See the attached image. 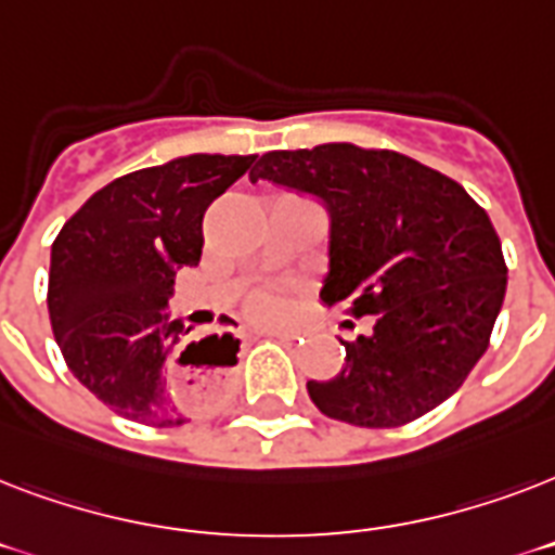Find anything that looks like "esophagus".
Returning a JSON list of instances; mask_svg holds the SVG:
<instances>
[{"mask_svg":"<svg viewBox=\"0 0 555 555\" xmlns=\"http://www.w3.org/2000/svg\"><path fill=\"white\" fill-rule=\"evenodd\" d=\"M261 337H276V339H296L299 334L296 331H261Z\"/></svg>","mask_w":555,"mask_h":555,"instance_id":"1","label":"esophagus"}]
</instances>
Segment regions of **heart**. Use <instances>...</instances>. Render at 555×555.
Segmentation results:
<instances>
[{
    "mask_svg": "<svg viewBox=\"0 0 555 555\" xmlns=\"http://www.w3.org/2000/svg\"><path fill=\"white\" fill-rule=\"evenodd\" d=\"M250 311L253 317H259V320L264 322H279L287 313V305L285 299L276 294H259L250 302Z\"/></svg>",
    "mask_w": 555,
    "mask_h": 555,
    "instance_id": "b5f03b06",
    "label": "heart"
}]
</instances>
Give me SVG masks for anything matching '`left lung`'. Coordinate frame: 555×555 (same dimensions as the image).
<instances>
[{"label": "left lung", "instance_id": "1", "mask_svg": "<svg viewBox=\"0 0 555 555\" xmlns=\"http://www.w3.org/2000/svg\"><path fill=\"white\" fill-rule=\"evenodd\" d=\"M317 195L331 216L320 299L374 317L346 343L337 377L308 379L334 421L391 429L464 386L490 346L507 264L490 216L464 186L421 160L354 143L268 152L250 181Z\"/></svg>", "mask_w": 555, "mask_h": 555}]
</instances>
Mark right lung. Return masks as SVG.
<instances>
[{
    "label": "right lung",
    "instance_id": "add662e5",
    "mask_svg": "<svg viewBox=\"0 0 555 555\" xmlns=\"http://www.w3.org/2000/svg\"><path fill=\"white\" fill-rule=\"evenodd\" d=\"M253 160L186 155L115 178L51 244L48 317L56 346L74 377L126 421L181 426L184 405L212 403L238 363L233 334L190 343L176 360L190 328L164 308L178 270L201 261L207 207ZM186 353L196 357L181 375Z\"/></svg>",
    "mask_w": 555,
    "mask_h": 555
}]
</instances>
